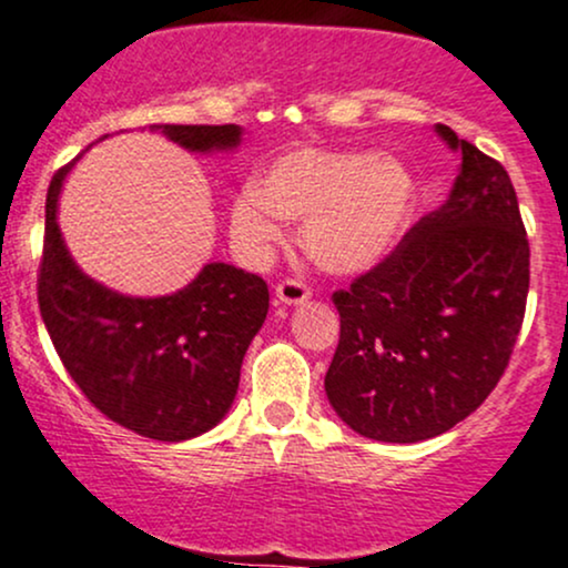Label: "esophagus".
<instances>
[{
  "mask_svg": "<svg viewBox=\"0 0 568 568\" xmlns=\"http://www.w3.org/2000/svg\"><path fill=\"white\" fill-rule=\"evenodd\" d=\"M274 294H277L280 304H304L310 298V288L302 283V280L291 277V280H283V283H277Z\"/></svg>",
  "mask_w": 568,
  "mask_h": 568,
  "instance_id": "1",
  "label": "esophagus"
}]
</instances>
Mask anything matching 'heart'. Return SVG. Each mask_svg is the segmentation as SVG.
Instances as JSON below:
<instances>
[{
  "label": "heart",
  "instance_id": "1",
  "mask_svg": "<svg viewBox=\"0 0 568 568\" xmlns=\"http://www.w3.org/2000/svg\"><path fill=\"white\" fill-rule=\"evenodd\" d=\"M415 207L413 172L372 151L302 148L277 155L258 183L232 202V234L245 251L283 242L285 221H302V247L321 270L355 274L402 240Z\"/></svg>",
  "mask_w": 568,
  "mask_h": 568
}]
</instances>
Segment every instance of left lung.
<instances>
[{"instance_id": "left-lung-1", "label": "left lung", "mask_w": 568, "mask_h": 568, "mask_svg": "<svg viewBox=\"0 0 568 568\" xmlns=\"http://www.w3.org/2000/svg\"><path fill=\"white\" fill-rule=\"evenodd\" d=\"M460 170L439 210L332 296L339 345L326 396L355 434L423 442L469 417L513 355L528 296V236L507 170L458 140Z\"/></svg>"}]
</instances>
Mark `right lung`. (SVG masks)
<instances>
[{"label":"right lung","instance_id":"1","mask_svg":"<svg viewBox=\"0 0 568 568\" xmlns=\"http://www.w3.org/2000/svg\"><path fill=\"white\" fill-rule=\"evenodd\" d=\"M151 132L193 153L234 151L242 136L234 123H159ZM72 164L48 189L37 277L42 323L61 364L93 407L129 432L159 442L210 432L232 407L242 358L270 313V288L258 274L221 261L170 296L104 288L74 264L59 229V193Z\"/></svg>","mask_w":568,"mask_h":568}]
</instances>
